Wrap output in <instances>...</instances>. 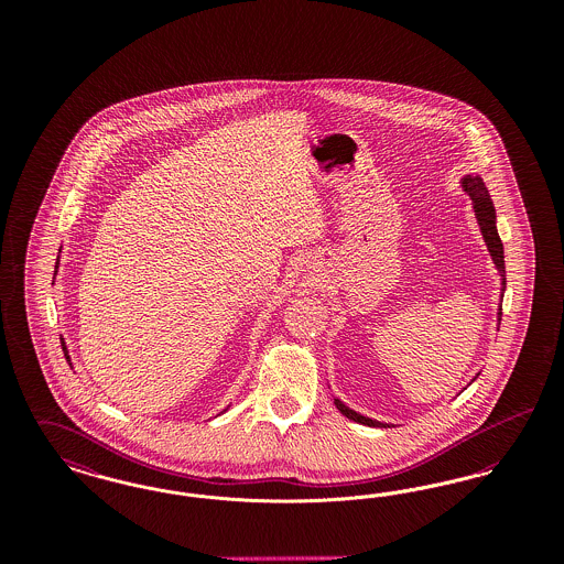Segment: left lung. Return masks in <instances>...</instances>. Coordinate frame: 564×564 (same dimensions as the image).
Here are the masks:
<instances>
[{"mask_svg":"<svg viewBox=\"0 0 564 564\" xmlns=\"http://www.w3.org/2000/svg\"><path fill=\"white\" fill-rule=\"evenodd\" d=\"M463 189L469 194V198L474 200V212H476V217H478V224H480V230H482L484 242H486V247H488V251H490V256H492V262H495V267L497 270L501 272V276H503V281H501V285H503V292H506V260H503V242L499 239V232H497V215H495V207H492V200H490V196H488V189L484 186L482 177H478V175H465L463 177ZM503 297V294H501ZM499 317H501V306H499ZM501 322V319H499ZM336 403V408L350 419V421H355V423H361V425H368V427H389L387 423H378V421H372V419H368V416H361V414H357L355 410H350L349 405H345V403L340 402V400H334Z\"/></svg>","mask_w":564,"mask_h":564,"instance_id":"8db88e82","label":"left lung"}]
</instances>
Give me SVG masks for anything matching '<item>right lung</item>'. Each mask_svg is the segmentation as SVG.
Segmentation results:
<instances>
[{"instance_id":"1","label":"right lung","mask_w":564,"mask_h":564,"mask_svg":"<svg viewBox=\"0 0 564 564\" xmlns=\"http://www.w3.org/2000/svg\"><path fill=\"white\" fill-rule=\"evenodd\" d=\"M56 269H58V258H56V267H54V274H56ZM63 345V352H65V359L69 361V352H67V347H65V343H61Z\"/></svg>"}]
</instances>
